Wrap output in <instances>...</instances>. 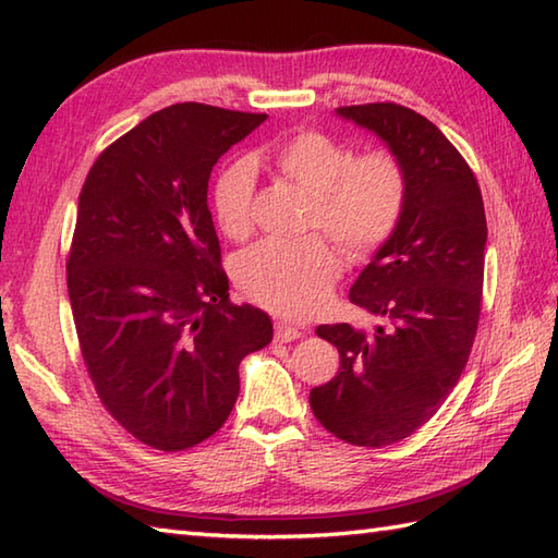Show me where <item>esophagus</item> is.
<instances>
[{
  "instance_id": "obj_1",
  "label": "esophagus",
  "mask_w": 558,
  "mask_h": 558,
  "mask_svg": "<svg viewBox=\"0 0 558 558\" xmlns=\"http://www.w3.org/2000/svg\"><path fill=\"white\" fill-rule=\"evenodd\" d=\"M300 336H302V330L298 326H292L288 322H276V340L290 342V340H298Z\"/></svg>"
}]
</instances>
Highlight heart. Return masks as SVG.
Listing matches in <instances>:
<instances>
[{
	"instance_id": "heart-1",
	"label": "heart",
	"mask_w": 558,
	"mask_h": 558,
	"mask_svg": "<svg viewBox=\"0 0 558 558\" xmlns=\"http://www.w3.org/2000/svg\"><path fill=\"white\" fill-rule=\"evenodd\" d=\"M270 160L288 182L312 196L306 232H324L350 258L366 260L393 240L408 208L410 177L388 148L354 150L318 129H304L272 148ZM256 172L240 158L222 165L210 184L218 230L242 242L254 230ZM342 272L338 248L322 234L300 242L266 240L236 260L234 276L248 300L286 316L316 314Z\"/></svg>"
}]
</instances>
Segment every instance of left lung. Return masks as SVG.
<instances>
[{"instance_id": "8db88e82", "label": "left lung", "mask_w": 558, "mask_h": 558, "mask_svg": "<svg viewBox=\"0 0 558 558\" xmlns=\"http://www.w3.org/2000/svg\"><path fill=\"white\" fill-rule=\"evenodd\" d=\"M338 114L372 129L410 177L398 232L350 290L374 314V333L318 326L340 369L310 405L340 441L381 448L408 438L444 405L477 336L484 286V216L477 177L426 117L398 102L345 105Z\"/></svg>"}]
</instances>
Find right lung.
I'll return each instance as SVG.
<instances>
[{"label":"right lung","instance_id":"obj_1","mask_svg":"<svg viewBox=\"0 0 558 558\" xmlns=\"http://www.w3.org/2000/svg\"><path fill=\"white\" fill-rule=\"evenodd\" d=\"M264 120L170 105L112 141L81 186L66 258L81 357L105 410L150 448L216 434L242 357L272 340L268 314L230 302L208 210L213 165Z\"/></svg>","mask_w":558,"mask_h":558}]
</instances>
